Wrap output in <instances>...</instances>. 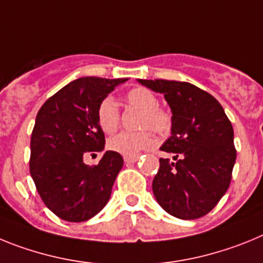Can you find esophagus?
Here are the masks:
<instances>
[{
    "mask_svg": "<svg viewBox=\"0 0 263 263\" xmlns=\"http://www.w3.org/2000/svg\"><path fill=\"white\" fill-rule=\"evenodd\" d=\"M139 159V156H124V161L127 164H134L136 163Z\"/></svg>",
    "mask_w": 263,
    "mask_h": 263,
    "instance_id": "1",
    "label": "esophagus"
}]
</instances>
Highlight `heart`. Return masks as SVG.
Here are the masks:
<instances>
[{"instance_id":"1","label":"heart","mask_w":263,"mask_h":263,"mask_svg":"<svg viewBox=\"0 0 263 263\" xmlns=\"http://www.w3.org/2000/svg\"><path fill=\"white\" fill-rule=\"evenodd\" d=\"M127 106L140 109L139 132H120L108 140L109 149L123 156H139L143 151L149 149L155 143L154 135H166L172 128V114L165 107L159 106V98L147 87L131 88L124 95ZM97 119L104 134H114L120 123V109L115 99L106 97L100 100L97 109Z\"/></svg>"}]
</instances>
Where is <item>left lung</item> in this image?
<instances>
[{
	"label": "left lung",
	"instance_id": "1",
	"mask_svg": "<svg viewBox=\"0 0 263 263\" xmlns=\"http://www.w3.org/2000/svg\"><path fill=\"white\" fill-rule=\"evenodd\" d=\"M163 93L172 109V136L160 148L173 154L160 159L152 182L164 211L181 220H196L218 204L232 181L237 151L232 123L209 92L188 82L139 79Z\"/></svg>",
	"mask_w": 263,
	"mask_h": 263
}]
</instances>
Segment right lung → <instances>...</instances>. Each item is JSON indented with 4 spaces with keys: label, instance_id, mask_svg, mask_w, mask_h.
Returning <instances> with one entry per match:
<instances>
[{
    "label": "right lung",
    "instance_id": "1",
    "mask_svg": "<svg viewBox=\"0 0 263 263\" xmlns=\"http://www.w3.org/2000/svg\"><path fill=\"white\" fill-rule=\"evenodd\" d=\"M125 79L86 77L68 83L43 103L30 140V175L38 195L52 213L82 222L108 202L122 155L107 151L99 164L83 163L99 152L106 138L97 119L100 100Z\"/></svg>",
    "mask_w": 263,
    "mask_h": 263
}]
</instances>
